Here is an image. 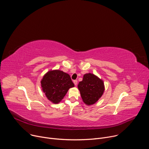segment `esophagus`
<instances>
[{"label":"esophagus","instance_id":"esophagus-1","mask_svg":"<svg viewBox=\"0 0 149 149\" xmlns=\"http://www.w3.org/2000/svg\"><path fill=\"white\" fill-rule=\"evenodd\" d=\"M74 84H75V86H77V83H78V81L77 80H74Z\"/></svg>","mask_w":149,"mask_h":149}]
</instances>
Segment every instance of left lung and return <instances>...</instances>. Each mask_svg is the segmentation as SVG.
Listing matches in <instances>:
<instances>
[{
  "instance_id": "left-lung-1",
  "label": "left lung",
  "mask_w": 149,
  "mask_h": 149,
  "mask_svg": "<svg viewBox=\"0 0 149 149\" xmlns=\"http://www.w3.org/2000/svg\"><path fill=\"white\" fill-rule=\"evenodd\" d=\"M78 88L83 101L88 105L95 103L104 91L103 81L91 73L84 75L82 81L78 85Z\"/></svg>"
}]
</instances>
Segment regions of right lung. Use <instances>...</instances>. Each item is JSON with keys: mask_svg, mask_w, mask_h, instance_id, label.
<instances>
[{"mask_svg": "<svg viewBox=\"0 0 149 149\" xmlns=\"http://www.w3.org/2000/svg\"><path fill=\"white\" fill-rule=\"evenodd\" d=\"M40 82L48 99L55 104L59 102L68 90L74 87L70 75L60 70L49 71Z\"/></svg>", "mask_w": 149, "mask_h": 149, "instance_id": "1", "label": "right lung"}]
</instances>
